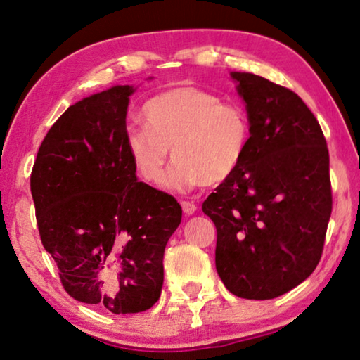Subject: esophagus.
<instances>
[{
	"instance_id": "34e87169",
	"label": "esophagus",
	"mask_w": 360,
	"mask_h": 360,
	"mask_svg": "<svg viewBox=\"0 0 360 360\" xmlns=\"http://www.w3.org/2000/svg\"><path fill=\"white\" fill-rule=\"evenodd\" d=\"M181 206H182V211H184L187 216H192L193 212L197 211V205H195L193 202H182Z\"/></svg>"
}]
</instances>
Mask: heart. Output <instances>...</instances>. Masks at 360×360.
Returning <instances> with one entry per match:
<instances>
[{
  "instance_id": "1",
  "label": "heart",
  "mask_w": 360,
  "mask_h": 360,
  "mask_svg": "<svg viewBox=\"0 0 360 360\" xmlns=\"http://www.w3.org/2000/svg\"><path fill=\"white\" fill-rule=\"evenodd\" d=\"M146 127H131L125 144L136 173L155 184L168 149L174 163L162 181L169 192L222 184L240 168L251 143V122L238 105L197 87H174L143 108Z\"/></svg>"
}]
</instances>
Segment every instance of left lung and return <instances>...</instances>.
I'll return each mask as SVG.
<instances>
[{
	"instance_id": "1",
	"label": "left lung",
	"mask_w": 360,
	"mask_h": 360,
	"mask_svg": "<svg viewBox=\"0 0 360 360\" xmlns=\"http://www.w3.org/2000/svg\"><path fill=\"white\" fill-rule=\"evenodd\" d=\"M251 122L240 168L203 203L217 230L216 270L231 294L270 300L318 266L332 212L319 122L292 90L231 71Z\"/></svg>"
}]
</instances>
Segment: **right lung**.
Listing matches in <instances>:
<instances>
[{
	"label": "right lung",
	"instance_id": "obj_1",
	"mask_svg": "<svg viewBox=\"0 0 360 360\" xmlns=\"http://www.w3.org/2000/svg\"><path fill=\"white\" fill-rule=\"evenodd\" d=\"M136 89L114 85L66 109L41 144L30 184L42 246L65 290L114 314L158 300L165 246L182 217L172 195L138 182L127 150Z\"/></svg>",
	"mask_w": 360,
	"mask_h": 360
}]
</instances>
